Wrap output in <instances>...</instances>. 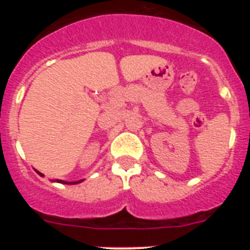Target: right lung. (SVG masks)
<instances>
[{"mask_svg":"<svg viewBox=\"0 0 250 250\" xmlns=\"http://www.w3.org/2000/svg\"><path fill=\"white\" fill-rule=\"evenodd\" d=\"M36 173L39 174L40 176H45L42 173H40V171H37ZM52 182H57V183H61V184H68V185H74V184H79V183L83 182V179H81V180H77V182H65V180H60V179H56V180H52Z\"/></svg>","mask_w":250,"mask_h":250,"instance_id":"right-lung-1","label":"right lung"}]
</instances>
